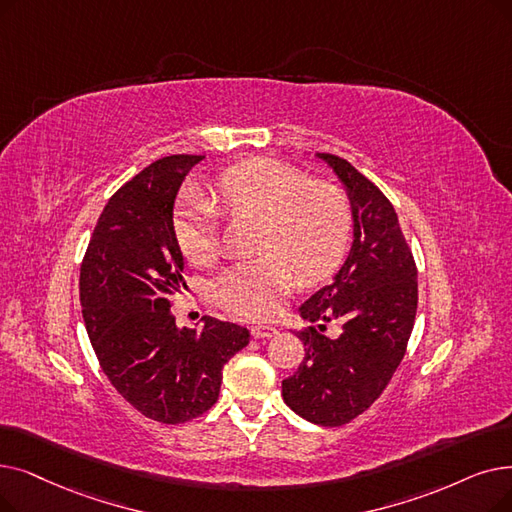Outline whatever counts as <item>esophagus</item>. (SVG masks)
<instances>
[{
    "mask_svg": "<svg viewBox=\"0 0 512 512\" xmlns=\"http://www.w3.org/2000/svg\"><path fill=\"white\" fill-rule=\"evenodd\" d=\"M251 335L255 339H270L278 335V328L276 326H265V324H255L251 326Z\"/></svg>",
    "mask_w": 512,
    "mask_h": 512,
    "instance_id": "1",
    "label": "esophagus"
}]
</instances>
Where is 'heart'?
<instances>
[{"label":"heart","instance_id":"b5f03b06","mask_svg":"<svg viewBox=\"0 0 512 512\" xmlns=\"http://www.w3.org/2000/svg\"><path fill=\"white\" fill-rule=\"evenodd\" d=\"M211 194L221 213L259 219L255 247L261 255L230 265L211 284L215 303L234 316L274 318L297 280L320 284L345 259L353 213L347 192L335 182L307 180L295 165L259 157L221 171ZM214 206L190 192L175 209V244L194 265L217 255Z\"/></svg>","mask_w":512,"mask_h":512}]
</instances>
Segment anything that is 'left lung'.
I'll return each mask as SVG.
<instances>
[{
  "label": "left lung",
  "mask_w": 512,
  "mask_h": 512,
  "mask_svg": "<svg viewBox=\"0 0 512 512\" xmlns=\"http://www.w3.org/2000/svg\"><path fill=\"white\" fill-rule=\"evenodd\" d=\"M347 190L353 244L343 268L311 295L297 332L305 347L299 370L282 381L286 406L322 427L347 425L368 410L402 362L418 305L416 263L389 198L351 163L318 152ZM339 319V338L323 335Z\"/></svg>",
  "instance_id": "1"
}]
</instances>
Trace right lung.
Here are the masks:
<instances>
[{"label": "right lung", "instance_id": "1", "mask_svg": "<svg viewBox=\"0 0 512 512\" xmlns=\"http://www.w3.org/2000/svg\"><path fill=\"white\" fill-rule=\"evenodd\" d=\"M205 157L173 154L148 165L106 203L81 263L83 320L108 381L144 416L180 425L219 397L221 368L249 330L205 316L177 328L171 297L186 286L173 238V203Z\"/></svg>", "mask_w": 512, "mask_h": 512}]
</instances>
